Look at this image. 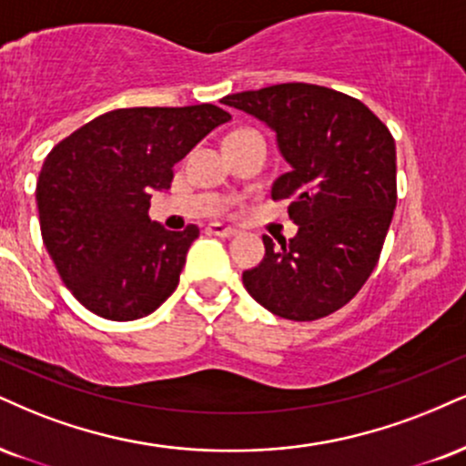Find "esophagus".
<instances>
[{
	"label": "esophagus",
	"mask_w": 466,
	"mask_h": 466,
	"mask_svg": "<svg viewBox=\"0 0 466 466\" xmlns=\"http://www.w3.org/2000/svg\"><path fill=\"white\" fill-rule=\"evenodd\" d=\"M206 232L212 234V237L229 238V237H234V234H237V229L229 228V226H226V223H218V221H215V223H210L208 228H206Z\"/></svg>",
	"instance_id": "1"
}]
</instances>
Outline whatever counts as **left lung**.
Here are the masks:
<instances>
[{
	"label": "left lung",
	"instance_id": "obj_1",
	"mask_svg": "<svg viewBox=\"0 0 466 466\" xmlns=\"http://www.w3.org/2000/svg\"><path fill=\"white\" fill-rule=\"evenodd\" d=\"M265 121L290 171L271 198L290 199L297 237H268L265 258L243 273L248 293L273 315L315 321L356 297L378 265L397 204L393 134L360 99L289 82L221 99Z\"/></svg>",
	"mask_w": 466,
	"mask_h": 466
}]
</instances>
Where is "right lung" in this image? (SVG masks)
<instances>
[{
    "label": "right lung",
    "instance_id": "add662e5",
    "mask_svg": "<svg viewBox=\"0 0 466 466\" xmlns=\"http://www.w3.org/2000/svg\"><path fill=\"white\" fill-rule=\"evenodd\" d=\"M229 119L212 104L119 108L49 151L36 182L43 243L84 308L134 321L177 289L199 228L169 232L151 221V193L169 188L173 165Z\"/></svg>",
    "mask_w": 466,
    "mask_h": 466
}]
</instances>
